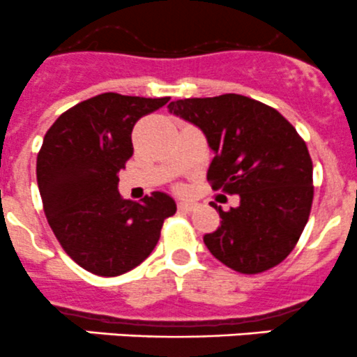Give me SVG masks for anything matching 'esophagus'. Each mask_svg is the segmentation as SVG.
Listing matches in <instances>:
<instances>
[{"label":"esophagus","mask_w":357,"mask_h":357,"mask_svg":"<svg viewBox=\"0 0 357 357\" xmlns=\"http://www.w3.org/2000/svg\"><path fill=\"white\" fill-rule=\"evenodd\" d=\"M194 208H196V203H192V201H178V210L180 211H192Z\"/></svg>","instance_id":"34e87169"}]
</instances>
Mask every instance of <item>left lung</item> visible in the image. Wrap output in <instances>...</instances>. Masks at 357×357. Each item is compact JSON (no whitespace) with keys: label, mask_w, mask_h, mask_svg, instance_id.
Returning a JSON list of instances; mask_svg holds the SVG:
<instances>
[{"label":"left lung","mask_w":357,"mask_h":357,"mask_svg":"<svg viewBox=\"0 0 357 357\" xmlns=\"http://www.w3.org/2000/svg\"><path fill=\"white\" fill-rule=\"evenodd\" d=\"M170 112L206 135L215 153L206 178L215 190L239 194V206L204 234L224 266L259 274L283 262L297 245L312 206V161L305 142L274 107L238 93L183 98Z\"/></svg>","instance_id":"8db88e82"}]
</instances>
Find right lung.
<instances>
[{
    "mask_svg": "<svg viewBox=\"0 0 357 357\" xmlns=\"http://www.w3.org/2000/svg\"><path fill=\"white\" fill-rule=\"evenodd\" d=\"M168 100L100 93L67 109L45 135L36 161L45 215L63 252L88 273L112 278L142 264L177 211L160 190L140 203L118 192L133 126Z\"/></svg>",
    "mask_w": 357,
    "mask_h": 357,
    "instance_id": "add662e5",
    "label": "right lung"
}]
</instances>
